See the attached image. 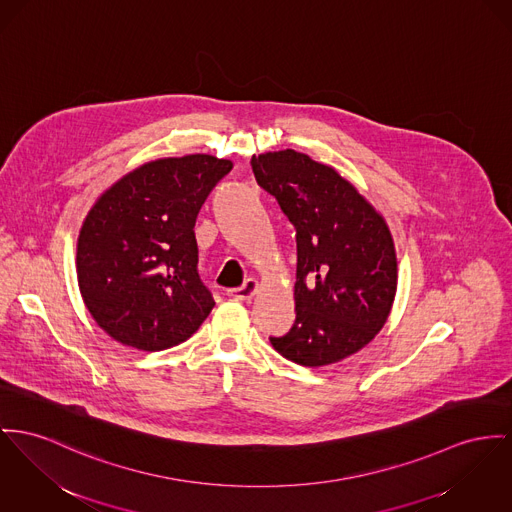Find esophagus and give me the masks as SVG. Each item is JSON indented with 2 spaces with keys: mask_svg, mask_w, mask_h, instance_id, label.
Returning a JSON list of instances; mask_svg holds the SVG:
<instances>
[{
  "mask_svg": "<svg viewBox=\"0 0 512 512\" xmlns=\"http://www.w3.org/2000/svg\"><path fill=\"white\" fill-rule=\"evenodd\" d=\"M258 289H260V283L250 277V279L244 281L242 287L231 289V291H229V297H233V299H237V301H250V299H254V295L258 293Z\"/></svg>",
  "mask_w": 512,
  "mask_h": 512,
  "instance_id": "esophagus-1",
  "label": "esophagus"
}]
</instances>
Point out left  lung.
Instances as JSON below:
<instances>
[{
    "label": "left lung",
    "instance_id": "8db88e82",
    "mask_svg": "<svg viewBox=\"0 0 512 512\" xmlns=\"http://www.w3.org/2000/svg\"><path fill=\"white\" fill-rule=\"evenodd\" d=\"M258 184L297 229L295 324L273 349L303 367L343 361L375 340L398 289L386 219L330 165L295 149L252 155Z\"/></svg>",
    "mask_w": 512,
    "mask_h": 512
}]
</instances>
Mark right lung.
Returning a JSON list of instances; mask_svg holds the SVG:
<instances>
[{"mask_svg": "<svg viewBox=\"0 0 512 512\" xmlns=\"http://www.w3.org/2000/svg\"><path fill=\"white\" fill-rule=\"evenodd\" d=\"M233 161H149L97 198L77 237L83 303L112 340L163 351L192 338L215 301L198 275L194 225Z\"/></svg>", "mask_w": 512, "mask_h": 512, "instance_id": "1", "label": "right lung"}]
</instances>
